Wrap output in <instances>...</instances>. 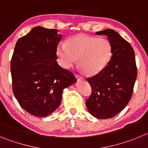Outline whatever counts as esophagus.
<instances>
[{
    "instance_id": "esophagus-1",
    "label": "esophagus",
    "mask_w": 148,
    "mask_h": 148,
    "mask_svg": "<svg viewBox=\"0 0 148 148\" xmlns=\"http://www.w3.org/2000/svg\"><path fill=\"white\" fill-rule=\"evenodd\" d=\"M75 77H76V78L78 79V80H84V77L81 76V75H78V74H76V75H75Z\"/></svg>"
}]
</instances>
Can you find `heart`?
I'll return each mask as SVG.
<instances>
[{"mask_svg":"<svg viewBox=\"0 0 148 148\" xmlns=\"http://www.w3.org/2000/svg\"><path fill=\"white\" fill-rule=\"evenodd\" d=\"M56 55L62 67L69 69L76 62L87 75H95L110 61L113 48L107 38L80 35L68 39L66 44L59 43Z\"/></svg>","mask_w":148,"mask_h":148,"instance_id":"heart-1","label":"heart"}]
</instances>
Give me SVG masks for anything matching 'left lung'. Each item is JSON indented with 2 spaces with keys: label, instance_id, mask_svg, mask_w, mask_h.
Returning <instances> with one entry per match:
<instances>
[{
  "label": "left lung",
  "instance_id": "left-lung-1",
  "mask_svg": "<svg viewBox=\"0 0 148 148\" xmlns=\"http://www.w3.org/2000/svg\"><path fill=\"white\" fill-rule=\"evenodd\" d=\"M106 35L113 48L108 65L98 74L87 78L92 93L86 101L89 113L97 119H110L127 105L137 76L133 47L118 32L108 29L95 32Z\"/></svg>",
  "mask_w": 148,
  "mask_h": 148
}]
</instances>
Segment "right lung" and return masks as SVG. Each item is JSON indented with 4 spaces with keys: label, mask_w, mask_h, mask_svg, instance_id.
<instances>
[{
    "label": "right lung",
    "mask_w": 148,
    "mask_h": 148,
    "mask_svg": "<svg viewBox=\"0 0 148 148\" xmlns=\"http://www.w3.org/2000/svg\"><path fill=\"white\" fill-rule=\"evenodd\" d=\"M58 29L36 27L19 38L11 61L12 90L29 114L47 117L59 107L64 89L76 82L73 73L58 65Z\"/></svg>",
    "instance_id": "add662e5"
}]
</instances>
